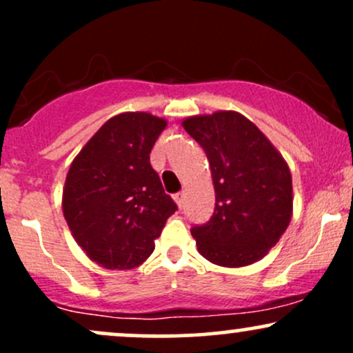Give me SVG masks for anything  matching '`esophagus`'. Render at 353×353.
Instances as JSON below:
<instances>
[{
  "label": "esophagus",
  "instance_id": "obj_1",
  "mask_svg": "<svg viewBox=\"0 0 353 353\" xmlns=\"http://www.w3.org/2000/svg\"><path fill=\"white\" fill-rule=\"evenodd\" d=\"M184 197H185L184 192H177L176 196H174V201H176V204L179 205V208H182V204H184Z\"/></svg>",
  "mask_w": 353,
  "mask_h": 353
}]
</instances>
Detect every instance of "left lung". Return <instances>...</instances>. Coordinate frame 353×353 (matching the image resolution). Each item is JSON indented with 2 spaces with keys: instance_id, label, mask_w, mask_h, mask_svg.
Instances as JSON below:
<instances>
[{
  "instance_id": "8db88e82",
  "label": "left lung",
  "mask_w": 353,
  "mask_h": 353,
  "mask_svg": "<svg viewBox=\"0 0 353 353\" xmlns=\"http://www.w3.org/2000/svg\"><path fill=\"white\" fill-rule=\"evenodd\" d=\"M182 128L205 151L216 192L210 221L190 229L199 254L230 269L264 259L292 219L289 164L237 111L189 116Z\"/></svg>"
}]
</instances>
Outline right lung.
Returning a JSON list of instances; mask_svg holds the SVG:
<instances>
[{
    "mask_svg": "<svg viewBox=\"0 0 353 353\" xmlns=\"http://www.w3.org/2000/svg\"><path fill=\"white\" fill-rule=\"evenodd\" d=\"M168 121L121 112L98 129L72 159L63 214L81 249L108 270L136 269L177 205L164 192L149 154Z\"/></svg>",
    "mask_w": 353,
    "mask_h": 353,
    "instance_id": "obj_1",
    "label": "right lung"
}]
</instances>
